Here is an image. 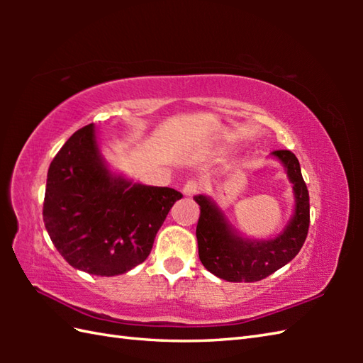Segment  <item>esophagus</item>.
Masks as SVG:
<instances>
[{"label":"esophagus","mask_w":363,"mask_h":363,"mask_svg":"<svg viewBox=\"0 0 363 363\" xmlns=\"http://www.w3.org/2000/svg\"><path fill=\"white\" fill-rule=\"evenodd\" d=\"M198 191V182L195 179H190L186 184H184L182 187V194L186 196H194Z\"/></svg>","instance_id":"obj_1"}]
</instances>
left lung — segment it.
Segmentation results:
<instances>
[{
    "mask_svg": "<svg viewBox=\"0 0 363 363\" xmlns=\"http://www.w3.org/2000/svg\"><path fill=\"white\" fill-rule=\"evenodd\" d=\"M272 154L282 162L295 195L293 217L282 233L274 238H243L229 225L225 213L209 196L198 195L194 198L201 211L196 226L199 260L220 279L229 282L265 279L295 259L306 242L311 223V206L309 191L301 174L299 162L289 150H277Z\"/></svg>",
    "mask_w": 363,
    "mask_h": 363,
    "instance_id": "1",
    "label": "left lung"
}]
</instances>
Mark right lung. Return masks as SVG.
I'll list each match as a JSON object with an SVG mask.
<instances>
[{
	"mask_svg": "<svg viewBox=\"0 0 363 363\" xmlns=\"http://www.w3.org/2000/svg\"><path fill=\"white\" fill-rule=\"evenodd\" d=\"M182 194L113 174L99 151L95 125L81 128L52 159L43 221L73 268L117 276L150 256L157 230Z\"/></svg>",
	"mask_w": 363,
	"mask_h": 363,
	"instance_id": "obj_1",
	"label": "right lung"
}]
</instances>
